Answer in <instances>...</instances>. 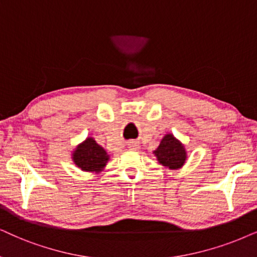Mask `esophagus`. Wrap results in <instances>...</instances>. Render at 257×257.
Here are the masks:
<instances>
[{"mask_svg": "<svg viewBox=\"0 0 257 257\" xmlns=\"http://www.w3.org/2000/svg\"><path fill=\"white\" fill-rule=\"evenodd\" d=\"M129 148H131V149H138L139 146L134 144V142H131V144H129Z\"/></svg>", "mask_w": 257, "mask_h": 257, "instance_id": "obj_1", "label": "esophagus"}]
</instances>
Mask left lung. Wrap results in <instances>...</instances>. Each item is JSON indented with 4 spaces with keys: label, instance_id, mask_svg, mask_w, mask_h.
<instances>
[{
    "label": "left lung",
    "instance_id": "1",
    "mask_svg": "<svg viewBox=\"0 0 257 257\" xmlns=\"http://www.w3.org/2000/svg\"><path fill=\"white\" fill-rule=\"evenodd\" d=\"M153 154L157 157L159 164L170 170H179L187 160L185 146L173 134L165 135Z\"/></svg>",
    "mask_w": 257,
    "mask_h": 257
}]
</instances>
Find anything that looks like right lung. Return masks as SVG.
<instances>
[{
    "label": "right lung",
    "instance_id": "obj_1",
    "mask_svg": "<svg viewBox=\"0 0 257 257\" xmlns=\"http://www.w3.org/2000/svg\"><path fill=\"white\" fill-rule=\"evenodd\" d=\"M109 154L93 138H86L72 152V161L83 172L99 173L109 161Z\"/></svg>",
    "mask_w": 257,
    "mask_h": 257
}]
</instances>
